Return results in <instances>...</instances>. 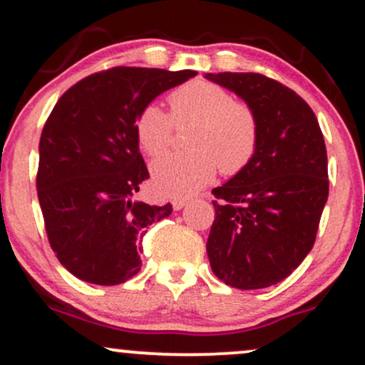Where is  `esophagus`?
<instances>
[{
  "label": "esophagus",
  "mask_w": 365,
  "mask_h": 365,
  "mask_svg": "<svg viewBox=\"0 0 365 365\" xmlns=\"http://www.w3.org/2000/svg\"><path fill=\"white\" fill-rule=\"evenodd\" d=\"M188 202H190V197H177V199L171 200V204H173V207L177 209V211H180L182 207H185Z\"/></svg>",
  "instance_id": "obj_1"
}]
</instances>
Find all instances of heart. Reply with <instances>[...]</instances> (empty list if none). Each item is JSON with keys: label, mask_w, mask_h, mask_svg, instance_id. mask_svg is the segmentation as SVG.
<instances>
[{"label": "heart", "mask_w": 365, "mask_h": 365, "mask_svg": "<svg viewBox=\"0 0 365 365\" xmlns=\"http://www.w3.org/2000/svg\"><path fill=\"white\" fill-rule=\"evenodd\" d=\"M170 116L156 104H148L135 118L140 149L159 156L171 140L173 125L194 123L188 132L187 153H171L153 165L154 188L170 197L194 194L215 177L237 175L257 149L259 125L245 103L233 101L223 87L207 81H192L170 94Z\"/></svg>", "instance_id": "obj_1"}]
</instances>
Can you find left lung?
Instances as JSON below:
<instances>
[{"label": "left lung", "mask_w": 365, "mask_h": 365, "mask_svg": "<svg viewBox=\"0 0 365 365\" xmlns=\"http://www.w3.org/2000/svg\"><path fill=\"white\" fill-rule=\"evenodd\" d=\"M255 113L259 140L249 165L212 188L207 238L212 273L240 290L276 284L311 252L329 194L324 137L307 103L261 73H206Z\"/></svg>", "instance_id": "obj_1"}]
</instances>
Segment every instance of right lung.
<instances>
[{"label": "right lung", "mask_w": 365, "mask_h": 365, "mask_svg": "<svg viewBox=\"0 0 365 365\" xmlns=\"http://www.w3.org/2000/svg\"><path fill=\"white\" fill-rule=\"evenodd\" d=\"M194 70L115 66L82 78L58 99L39 142L37 197L49 245L87 283H125L140 271L148 226L173 207L133 200L149 178L135 118Z\"/></svg>", "instance_id": "obj_1"}]
</instances>
